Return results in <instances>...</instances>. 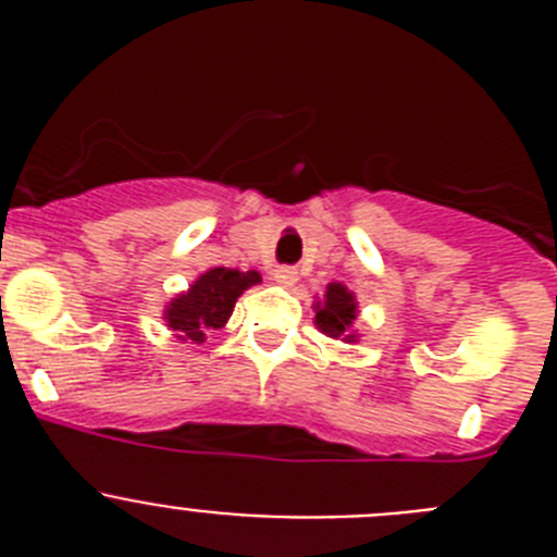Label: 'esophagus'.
<instances>
[{"label":"esophagus","mask_w":557,"mask_h":557,"mask_svg":"<svg viewBox=\"0 0 557 557\" xmlns=\"http://www.w3.org/2000/svg\"><path fill=\"white\" fill-rule=\"evenodd\" d=\"M273 282L282 284V287H293L298 282V270L295 268H275L273 270Z\"/></svg>","instance_id":"esophagus-1"}]
</instances>
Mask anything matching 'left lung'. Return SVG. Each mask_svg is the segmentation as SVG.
Returning <instances> with one entry per match:
<instances>
[{
  "instance_id": "obj_1",
  "label": "left lung",
  "mask_w": 557,
  "mask_h": 557,
  "mask_svg": "<svg viewBox=\"0 0 557 557\" xmlns=\"http://www.w3.org/2000/svg\"><path fill=\"white\" fill-rule=\"evenodd\" d=\"M312 309L318 332L332 339H343V343H357L359 334L354 329V323H357L359 304L357 295L346 284H326V293H323V298H318L312 304Z\"/></svg>"
}]
</instances>
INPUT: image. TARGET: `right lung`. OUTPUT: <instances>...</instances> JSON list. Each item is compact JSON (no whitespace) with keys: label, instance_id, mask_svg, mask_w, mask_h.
Wrapping results in <instances>:
<instances>
[{"label":"right lung","instance_id":"1","mask_svg":"<svg viewBox=\"0 0 557 557\" xmlns=\"http://www.w3.org/2000/svg\"><path fill=\"white\" fill-rule=\"evenodd\" d=\"M262 282L256 270L211 268L200 273L189 289L170 298L164 307V321L178 339L203 343L211 329H223L234 312L236 298Z\"/></svg>","mask_w":557,"mask_h":557}]
</instances>
